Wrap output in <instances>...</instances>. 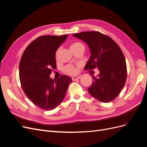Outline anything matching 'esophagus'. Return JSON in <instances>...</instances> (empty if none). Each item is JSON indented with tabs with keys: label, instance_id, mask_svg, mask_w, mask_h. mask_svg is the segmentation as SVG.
Segmentation results:
<instances>
[{
	"label": "esophagus",
	"instance_id": "esophagus-1",
	"mask_svg": "<svg viewBox=\"0 0 147 147\" xmlns=\"http://www.w3.org/2000/svg\"><path fill=\"white\" fill-rule=\"evenodd\" d=\"M80 78H81L80 76H75V77H73L72 78V80L75 81V80H76L80 79Z\"/></svg>",
	"mask_w": 147,
	"mask_h": 147
}]
</instances>
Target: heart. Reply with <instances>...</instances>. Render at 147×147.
<instances>
[{
    "mask_svg": "<svg viewBox=\"0 0 147 147\" xmlns=\"http://www.w3.org/2000/svg\"><path fill=\"white\" fill-rule=\"evenodd\" d=\"M70 47L71 50H78V49H80V48H82L84 50V48H85L83 44L79 42H76L70 44ZM57 51H56V55H57ZM64 71L65 72H66L67 74H68L69 75H75L77 72V69L74 65L69 64L67 65H66L64 67Z\"/></svg>",
    "mask_w": 147,
    "mask_h": 147,
    "instance_id": "obj_1",
    "label": "heart"
}]
</instances>
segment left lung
<instances>
[{"instance_id":"left-lung-1","label":"left lung","mask_w":147,"mask_h":147,"mask_svg":"<svg viewBox=\"0 0 147 147\" xmlns=\"http://www.w3.org/2000/svg\"><path fill=\"white\" fill-rule=\"evenodd\" d=\"M73 36L85 42L91 55L84 67L86 70L97 68L100 74L92 77L91 86L88 92L102 102L114 100L121 91L127 78L125 57L112 38L98 31H87L75 34Z\"/></svg>"}]
</instances>
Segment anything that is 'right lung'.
I'll use <instances>...</instances> for the list:
<instances>
[{"label": "right lung", "instance_id": "obj_1", "mask_svg": "<svg viewBox=\"0 0 147 147\" xmlns=\"http://www.w3.org/2000/svg\"><path fill=\"white\" fill-rule=\"evenodd\" d=\"M68 34L40 36L26 48L20 63V80L29 100L40 109L51 110L64 99L72 79L62 75L53 80L50 77L56 68V51Z\"/></svg>", "mask_w": 147, "mask_h": 147}]
</instances>
